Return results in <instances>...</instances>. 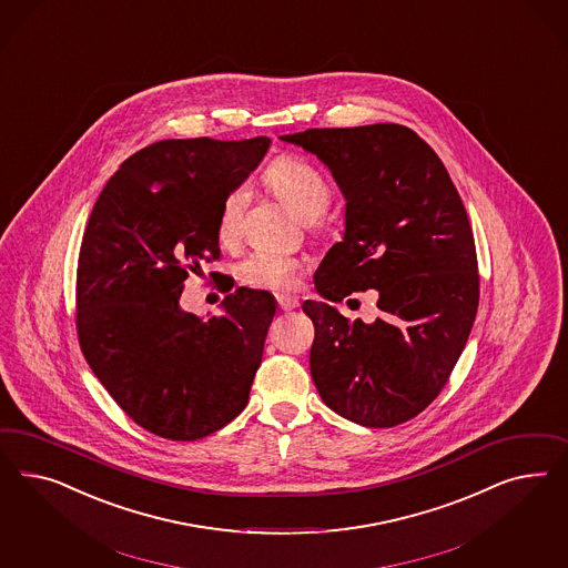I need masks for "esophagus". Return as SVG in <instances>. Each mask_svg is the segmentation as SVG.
Here are the masks:
<instances>
[{
    "label": "esophagus",
    "instance_id": "34e87169",
    "mask_svg": "<svg viewBox=\"0 0 568 568\" xmlns=\"http://www.w3.org/2000/svg\"><path fill=\"white\" fill-rule=\"evenodd\" d=\"M276 304H278V308L281 310H293L297 308V297H292V295H276Z\"/></svg>",
    "mask_w": 568,
    "mask_h": 568
}]
</instances>
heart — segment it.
Masks as SVG:
<instances>
[{
	"instance_id": "b5f03b06",
	"label": "heart",
	"mask_w": 568,
	"mask_h": 568,
	"mask_svg": "<svg viewBox=\"0 0 568 568\" xmlns=\"http://www.w3.org/2000/svg\"><path fill=\"white\" fill-rule=\"evenodd\" d=\"M266 181L287 206H292L300 216L310 219V223H314L312 219L323 216L331 206L333 193L325 174L304 158L281 155L268 166ZM247 200L250 191L243 183L224 193L216 214V235L224 245H233L240 240ZM300 268L302 260L293 254L256 250L240 260L237 276L247 287L287 292L292 290Z\"/></svg>"
}]
</instances>
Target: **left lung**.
I'll return each instance as SVG.
<instances>
[{"mask_svg": "<svg viewBox=\"0 0 568 568\" xmlns=\"http://www.w3.org/2000/svg\"><path fill=\"white\" fill-rule=\"evenodd\" d=\"M327 164L344 191V241L314 283L328 301L377 288L382 314L349 324L327 302L314 323L312 381L331 410L396 427L446 387L479 308V266L465 204L439 155L413 129L378 122L283 135Z\"/></svg>", "mask_w": 568, "mask_h": 568, "instance_id": "1", "label": "left lung"}]
</instances>
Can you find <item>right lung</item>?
Returning <instances> with one entry per match:
<instances>
[{
	"instance_id": "1",
	"label": "right lung",
	"mask_w": 568,
	"mask_h": 568,
	"mask_svg": "<svg viewBox=\"0 0 568 568\" xmlns=\"http://www.w3.org/2000/svg\"><path fill=\"white\" fill-rule=\"evenodd\" d=\"M268 145L158 141L122 162L91 210L77 266L81 352L124 414L164 439H202L247 404L275 297L231 285L206 321L179 297L191 273L221 258V200Z\"/></svg>"
}]
</instances>
